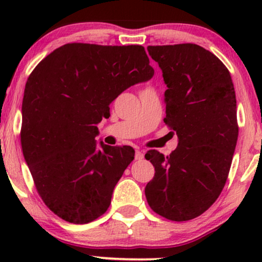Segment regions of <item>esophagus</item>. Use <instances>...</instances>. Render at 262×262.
Here are the masks:
<instances>
[{"mask_svg":"<svg viewBox=\"0 0 262 262\" xmlns=\"http://www.w3.org/2000/svg\"><path fill=\"white\" fill-rule=\"evenodd\" d=\"M135 159L137 161H141L144 159V151H143V150H137V151H136Z\"/></svg>","mask_w":262,"mask_h":262,"instance_id":"obj_1","label":"esophagus"}]
</instances>
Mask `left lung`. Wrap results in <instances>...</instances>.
<instances>
[{
  "mask_svg": "<svg viewBox=\"0 0 262 262\" xmlns=\"http://www.w3.org/2000/svg\"><path fill=\"white\" fill-rule=\"evenodd\" d=\"M148 51L162 69L164 123L177 132L179 144L168 156L145 154L155 167L145 196L160 216L189 221L216 202L227 182L238 136L234 84L222 60L196 44L148 46Z\"/></svg>",
  "mask_w": 262,
  "mask_h": 262,
  "instance_id": "1",
  "label": "left lung"
}]
</instances>
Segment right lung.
<instances>
[{
    "instance_id": "1",
    "label": "right lung",
    "mask_w": 262,
    "mask_h": 262,
    "mask_svg": "<svg viewBox=\"0 0 262 262\" xmlns=\"http://www.w3.org/2000/svg\"><path fill=\"white\" fill-rule=\"evenodd\" d=\"M149 63L141 45L71 42L27 78L21 146L39 195L62 220L85 224L108 209L135 150L102 143L96 150V125L120 93L152 77Z\"/></svg>"
}]
</instances>
